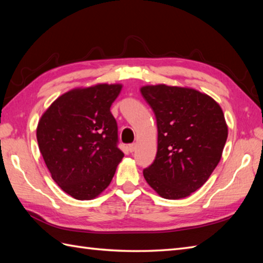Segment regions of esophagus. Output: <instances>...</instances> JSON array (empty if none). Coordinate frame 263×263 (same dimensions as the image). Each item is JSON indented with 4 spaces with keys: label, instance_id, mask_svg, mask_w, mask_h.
Instances as JSON below:
<instances>
[{
    "label": "esophagus",
    "instance_id": "1",
    "mask_svg": "<svg viewBox=\"0 0 263 263\" xmlns=\"http://www.w3.org/2000/svg\"><path fill=\"white\" fill-rule=\"evenodd\" d=\"M127 149H128V152H130V153H133V152H135V150L137 149V143H131V144H128Z\"/></svg>",
    "mask_w": 263,
    "mask_h": 263
}]
</instances>
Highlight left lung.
I'll return each mask as SVG.
<instances>
[{"mask_svg":"<svg viewBox=\"0 0 263 263\" xmlns=\"http://www.w3.org/2000/svg\"><path fill=\"white\" fill-rule=\"evenodd\" d=\"M140 91L158 130L157 155L143 176L160 197L186 198L203 185L221 158L228 135L222 109L191 88L157 85Z\"/></svg>","mask_w":263,"mask_h":263,"instance_id":"1","label":"left lung"}]
</instances>
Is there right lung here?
I'll return each instance as SVG.
<instances>
[{
    "label": "right lung",
    "mask_w": 263,
    "mask_h": 263,
    "mask_svg": "<svg viewBox=\"0 0 263 263\" xmlns=\"http://www.w3.org/2000/svg\"><path fill=\"white\" fill-rule=\"evenodd\" d=\"M121 85L73 89L60 96L37 126L39 150L55 183L77 200L96 198L124 157L110 106Z\"/></svg>",
    "instance_id": "obj_1"
}]
</instances>
